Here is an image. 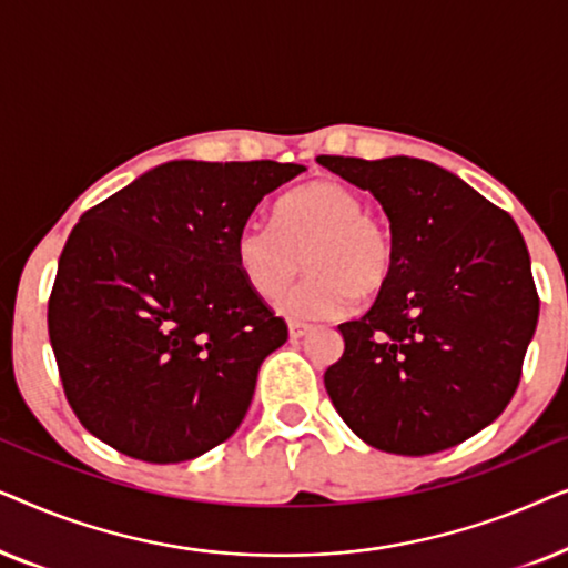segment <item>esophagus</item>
Wrapping results in <instances>:
<instances>
[{
	"label": "esophagus",
	"mask_w": 568,
	"mask_h": 568,
	"mask_svg": "<svg viewBox=\"0 0 568 568\" xmlns=\"http://www.w3.org/2000/svg\"><path fill=\"white\" fill-rule=\"evenodd\" d=\"M313 328V325L310 323H302V321H290V336L292 338H302L305 336V333Z\"/></svg>",
	"instance_id": "obj_1"
}]
</instances>
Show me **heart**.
I'll return each mask as SVG.
<instances>
[{
  "mask_svg": "<svg viewBox=\"0 0 568 568\" xmlns=\"http://www.w3.org/2000/svg\"><path fill=\"white\" fill-rule=\"evenodd\" d=\"M307 261V274L278 297L290 317H341L356 294L375 297L390 282L395 240L364 199L338 181L286 193L274 222L251 216L235 235V261L261 297H274Z\"/></svg>",
  "mask_w": 568,
  "mask_h": 568,
  "instance_id": "obj_1",
  "label": "heart"
}]
</instances>
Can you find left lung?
Listing matches in <instances>:
<instances>
[{
	"mask_svg": "<svg viewBox=\"0 0 568 568\" xmlns=\"http://www.w3.org/2000/svg\"><path fill=\"white\" fill-rule=\"evenodd\" d=\"M323 168L383 204L395 268L359 321L325 390L367 445L432 455L507 408L538 325L530 253L515 220L460 178L416 158L321 154Z\"/></svg>",
	"mask_w": 568,
	"mask_h": 568,
	"instance_id": "1",
	"label": "left lung"
}]
</instances>
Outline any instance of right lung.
<instances>
[{"mask_svg":"<svg viewBox=\"0 0 568 568\" xmlns=\"http://www.w3.org/2000/svg\"><path fill=\"white\" fill-rule=\"evenodd\" d=\"M294 162L173 160L74 224L49 300V338L84 429L144 463L230 439L286 323L251 290L235 235Z\"/></svg>","mask_w":568,"mask_h":568,"instance_id":"1","label":"right lung"}]
</instances>
